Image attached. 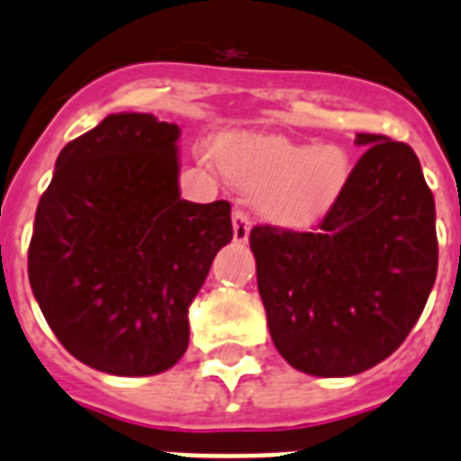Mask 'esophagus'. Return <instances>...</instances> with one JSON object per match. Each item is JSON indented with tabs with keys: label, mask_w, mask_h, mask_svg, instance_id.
I'll use <instances>...</instances> for the list:
<instances>
[{
	"label": "esophagus",
	"mask_w": 461,
	"mask_h": 461,
	"mask_svg": "<svg viewBox=\"0 0 461 461\" xmlns=\"http://www.w3.org/2000/svg\"><path fill=\"white\" fill-rule=\"evenodd\" d=\"M231 227H234V241L246 243L250 234V218L249 212L241 211V208H234L231 212Z\"/></svg>",
	"instance_id": "esophagus-1"
}]
</instances>
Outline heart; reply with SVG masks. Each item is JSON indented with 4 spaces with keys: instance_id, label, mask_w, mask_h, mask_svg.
<instances>
[{
    "instance_id": "heart-1",
    "label": "heart",
    "mask_w": 461,
    "mask_h": 461,
    "mask_svg": "<svg viewBox=\"0 0 461 461\" xmlns=\"http://www.w3.org/2000/svg\"><path fill=\"white\" fill-rule=\"evenodd\" d=\"M215 153L224 172L260 192V208L286 227L321 218L350 172L340 146L295 144L275 134H224Z\"/></svg>"
}]
</instances>
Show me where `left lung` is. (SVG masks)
Instances as JSON below:
<instances>
[{"instance_id": "1", "label": "left lung", "mask_w": 461, "mask_h": 461, "mask_svg": "<svg viewBox=\"0 0 461 461\" xmlns=\"http://www.w3.org/2000/svg\"><path fill=\"white\" fill-rule=\"evenodd\" d=\"M355 144L365 153L317 230H250L269 336L312 376H353L386 360L436 282V203L417 153L384 134Z\"/></svg>"}]
</instances>
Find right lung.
Listing matches in <instances>:
<instances>
[{"instance_id": "right-lung-1", "label": "right lung", "mask_w": 461, "mask_h": 461, "mask_svg": "<svg viewBox=\"0 0 461 461\" xmlns=\"http://www.w3.org/2000/svg\"><path fill=\"white\" fill-rule=\"evenodd\" d=\"M179 127L113 113L68 141L40 198L28 276L73 357L115 376L170 369L189 305L231 241L227 201L179 198Z\"/></svg>"}]
</instances>
